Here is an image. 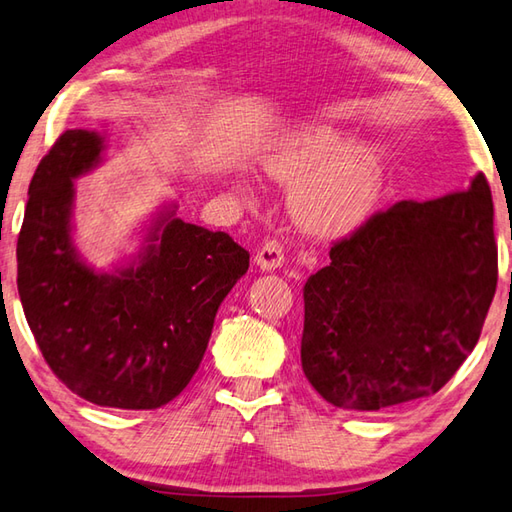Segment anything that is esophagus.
I'll list each match as a JSON object with an SVG mask.
<instances>
[{"label":"esophagus","mask_w":512,"mask_h":512,"mask_svg":"<svg viewBox=\"0 0 512 512\" xmlns=\"http://www.w3.org/2000/svg\"><path fill=\"white\" fill-rule=\"evenodd\" d=\"M255 262L259 268H262V271H275V268H280L284 264V248L280 241L266 239L262 248L257 250Z\"/></svg>","instance_id":"obj_1"}]
</instances>
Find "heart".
<instances>
[{
    "label": "heart",
    "instance_id": "1",
    "mask_svg": "<svg viewBox=\"0 0 512 512\" xmlns=\"http://www.w3.org/2000/svg\"><path fill=\"white\" fill-rule=\"evenodd\" d=\"M266 172L295 183L291 212L315 237H342L374 215L385 179V159L369 143L347 145L329 125H311L280 138L264 156Z\"/></svg>",
    "mask_w": 512,
    "mask_h": 512
}]
</instances>
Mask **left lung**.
I'll return each mask as SVG.
<instances>
[{"mask_svg":"<svg viewBox=\"0 0 512 512\" xmlns=\"http://www.w3.org/2000/svg\"><path fill=\"white\" fill-rule=\"evenodd\" d=\"M490 185L401 201L331 248L304 284L302 369L324 401L378 412L436 394L481 336L497 288Z\"/></svg>","mask_w":512,"mask_h":512,"instance_id":"1","label":"left lung"}]
</instances>
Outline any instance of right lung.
<instances>
[{"label": "right lung", "instance_id": "right-lung-1", "mask_svg": "<svg viewBox=\"0 0 512 512\" xmlns=\"http://www.w3.org/2000/svg\"><path fill=\"white\" fill-rule=\"evenodd\" d=\"M105 138L67 129L37 165L17 237V291L46 365L100 407L156 410L206 353L219 304L248 271L226 232L165 206L127 264L98 273L71 237L73 179L102 161Z\"/></svg>", "mask_w": 512, "mask_h": 512}]
</instances>
